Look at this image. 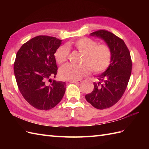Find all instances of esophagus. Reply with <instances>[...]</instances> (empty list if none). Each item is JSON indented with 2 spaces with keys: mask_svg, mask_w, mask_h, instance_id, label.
<instances>
[{
  "mask_svg": "<svg viewBox=\"0 0 149 149\" xmlns=\"http://www.w3.org/2000/svg\"><path fill=\"white\" fill-rule=\"evenodd\" d=\"M70 82L72 83H81V81L80 80H78V81H74V80H70Z\"/></svg>",
  "mask_w": 149,
  "mask_h": 149,
  "instance_id": "34e87169",
  "label": "esophagus"
}]
</instances>
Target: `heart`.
<instances>
[{"mask_svg":"<svg viewBox=\"0 0 149 149\" xmlns=\"http://www.w3.org/2000/svg\"><path fill=\"white\" fill-rule=\"evenodd\" d=\"M78 52L82 54L81 65L66 64L59 69V76L63 79L78 80L86 76L91 70L96 74L102 73L109 67L111 61L112 52L106 44H99L89 38H83L72 43ZM69 49L62 45L56 50L54 58L58 64H63L68 59Z\"/></svg>","mask_w":149,"mask_h":149,"instance_id":"obj_1","label":"heart"}]
</instances>
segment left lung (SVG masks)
Masks as SVG:
<instances>
[{
    "instance_id": "obj_1",
    "label": "left lung",
    "mask_w": 149,
    "mask_h": 149,
    "mask_svg": "<svg viewBox=\"0 0 149 149\" xmlns=\"http://www.w3.org/2000/svg\"><path fill=\"white\" fill-rule=\"evenodd\" d=\"M91 36L103 40L112 52L111 61L105 72L98 75L92 92L85 98L94 107L104 109L113 106L121 99L131 77L132 61L130 52L124 42L106 30H99Z\"/></svg>"
}]
</instances>
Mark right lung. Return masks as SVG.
Masks as SVG:
<instances>
[{
  "mask_svg": "<svg viewBox=\"0 0 149 149\" xmlns=\"http://www.w3.org/2000/svg\"><path fill=\"white\" fill-rule=\"evenodd\" d=\"M61 41L55 37L38 36L23 44L16 55L14 73L18 89L27 102L37 109L53 108L65 93V82L51 80L57 74L54 53Z\"/></svg>",
  "mask_w": 149,
  "mask_h": 149,
  "instance_id": "right-lung-1",
  "label": "right lung"
}]
</instances>
